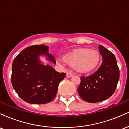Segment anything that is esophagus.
<instances>
[{"instance_id":"1","label":"esophagus","mask_w":129,"mask_h":129,"mask_svg":"<svg viewBox=\"0 0 129 129\" xmlns=\"http://www.w3.org/2000/svg\"><path fill=\"white\" fill-rule=\"evenodd\" d=\"M73 76V75L72 73H71V72H67V76L68 78H71V77H72Z\"/></svg>"}]
</instances>
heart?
Returning <instances> with one entry per match:
<instances>
[{
    "label": "heart",
    "instance_id": "obj_1",
    "mask_svg": "<svg viewBox=\"0 0 129 129\" xmlns=\"http://www.w3.org/2000/svg\"><path fill=\"white\" fill-rule=\"evenodd\" d=\"M100 54L96 50L89 48H79L68 53L59 59V62L63 65L67 63L75 66L81 73H88L94 70L100 62Z\"/></svg>",
    "mask_w": 129,
    "mask_h": 129
}]
</instances>
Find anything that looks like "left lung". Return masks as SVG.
I'll return each instance as SVG.
<instances>
[{"mask_svg":"<svg viewBox=\"0 0 129 129\" xmlns=\"http://www.w3.org/2000/svg\"><path fill=\"white\" fill-rule=\"evenodd\" d=\"M103 62L98 70L89 76L81 78L78 91L82 100L94 103L109 98L116 90L119 70L116 57L103 45H99Z\"/></svg>","mask_w":129,"mask_h":129,"instance_id":"left-lung-1","label":"left lung"}]
</instances>
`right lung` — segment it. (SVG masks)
I'll return each mask as SVG.
<instances>
[{
  "label": "right lung",
  "mask_w": 129,
  "mask_h": 129,
  "mask_svg": "<svg viewBox=\"0 0 129 129\" xmlns=\"http://www.w3.org/2000/svg\"><path fill=\"white\" fill-rule=\"evenodd\" d=\"M48 50L45 45L30 46L13 60L11 83L19 97L26 103L44 104L51 102L56 96L59 84L66 76L41 61L39 56H44L56 64Z\"/></svg>",
  "instance_id": "1"
}]
</instances>
